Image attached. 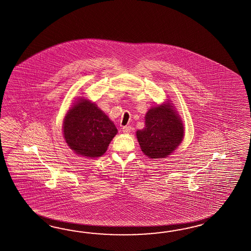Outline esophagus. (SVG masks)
Segmentation results:
<instances>
[{
  "label": "esophagus",
  "instance_id": "esophagus-1",
  "mask_svg": "<svg viewBox=\"0 0 251 251\" xmlns=\"http://www.w3.org/2000/svg\"><path fill=\"white\" fill-rule=\"evenodd\" d=\"M122 130L125 134H129L132 131V127L131 126H123Z\"/></svg>",
  "mask_w": 251,
  "mask_h": 251
}]
</instances>
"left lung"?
Listing matches in <instances>:
<instances>
[{
  "label": "left lung",
  "instance_id": "left-lung-1",
  "mask_svg": "<svg viewBox=\"0 0 251 251\" xmlns=\"http://www.w3.org/2000/svg\"><path fill=\"white\" fill-rule=\"evenodd\" d=\"M145 127L136 131L143 153L149 158H165L178 148L184 137V125L168 102L148 110Z\"/></svg>",
  "mask_w": 251,
  "mask_h": 251
}]
</instances>
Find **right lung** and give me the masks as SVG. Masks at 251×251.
Listing matches in <instances>:
<instances>
[{"instance_id":"1","label":"right lung","mask_w":251,"mask_h":251,"mask_svg":"<svg viewBox=\"0 0 251 251\" xmlns=\"http://www.w3.org/2000/svg\"><path fill=\"white\" fill-rule=\"evenodd\" d=\"M63 133L68 147L75 154L93 158L106 152L117 129L96 103L82 97L65 116Z\"/></svg>"}]
</instances>
